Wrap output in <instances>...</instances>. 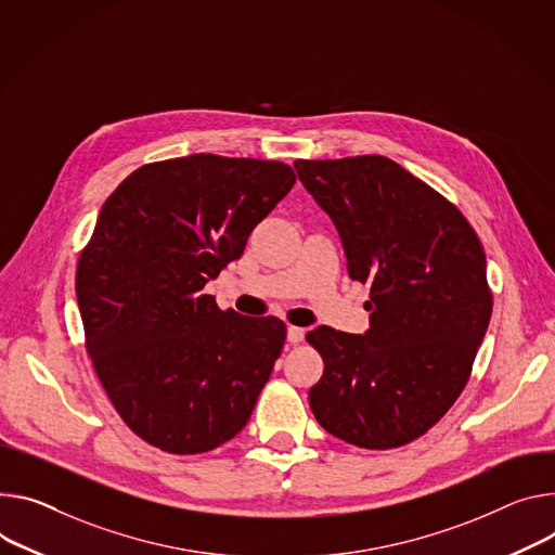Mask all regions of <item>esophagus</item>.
<instances>
[{
	"label": "esophagus",
	"instance_id": "esophagus-1",
	"mask_svg": "<svg viewBox=\"0 0 555 555\" xmlns=\"http://www.w3.org/2000/svg\"><path fill=\"white\" fill-rule=\"evenodd\" d=\"M304 338H306V330H304V327H296V325H289V327H287V340H289L292 345L300 343Z\"/></svg>",
	"mask_w": 555,
	"mask_h": 555
}]
</instances>
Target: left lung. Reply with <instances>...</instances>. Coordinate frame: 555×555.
<instances>
[{
  "label": "left lung",
  "mask_w": 555,
  "mask_h": 555,
  "mask_svg": "<svg viewBox=\"0 0 555 555\" xmlns=\"http://www.w3.org/2000/svg\"><path fill=\"white\" fill-rule=\"evenodd\" d=\"M300 183L334 221L351 281L370 285V330L308 332L325 370L310 408L363 449L408 444L465 389L491 319L487 261L463 212L380 155L296 159Z\"/></svg>",
  "instance_id": "8db88e82"
}]
</instances>
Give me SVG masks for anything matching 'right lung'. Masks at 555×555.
<instances>
[{
	"label": "right lung",
	"instance_id": "right-lung-1",
	"mask_svg": "<svg viewBox=\"0 0 555 555\" xmlns=\"http://www.w3.org/2000/svg\"><path fill=\"white\" fill-rule=\"evenodd\" d=\"M294 181L281 162L201 153L145 164L106 198L77 263V304L92 367L147 444L204 453L249 421L285 323L223 312L204 287Z\"/></svg>",
	"mask_w": 555,
	"mask_h": 555
}]
</instances>
